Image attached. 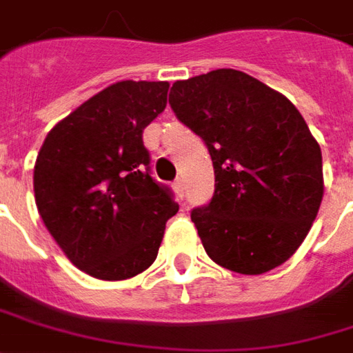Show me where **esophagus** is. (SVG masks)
Returning <instances> with one entry per match:
<instances>
[{
    "label": "esophagus",
    "instance_id": "34e87169",
    "mask_svg": "<svg viewBox=\"0 0 353 353\" xmlns=\"http://www.w3.org/2000/svg\"><path fill=\"white\" fill-rule=\"evenodd\" d=\"M172 188H174V192H176V196L179 198H184V194H186V186H184V179L182 176H179L176 181H174V184H172Z\"/></svg>",
    "mask_w": 353,
    "mask_h": 353
}]
</instances>
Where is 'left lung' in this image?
Here are the masks:
<instances>
[{
	"mask_svg": "<svg viewBox=\"0 0 353 353\" xmlns=\"http://www.w3.org/2000/svg\"><path fill=\"white\" fill-rule=\"evenodd\" d=\"M169 105L205 142L215 169L213 198L190 213L209 257L240 274L283 265L323 200L321 148L300 111L234 69L176 80Z\"/></svg>",
	"mask_w": 353,
	"mask_h": 353,
	"instance_id": "obj_1",
	"label": "left lung"
}]
</instances>
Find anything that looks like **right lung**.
Wrapping results in <instances>:
<instances>
[{"label": "right lung", "instance_id": "add662e5", "mask_svg": "<svg viewBox=\"0 0 353 353\" xmlns=\"http://www.w3.org/2000/svg\"><path fill=\"white\" fill-rule=\"evenodd\" d=\"M169 82L123 80L84 101L46 136L36 167L38 213L70 263L101 281L145 271L179 203L150 169L144 128Z\"/></svg>", "mask_w": 353, "mask_h": 353}]
</instances>
